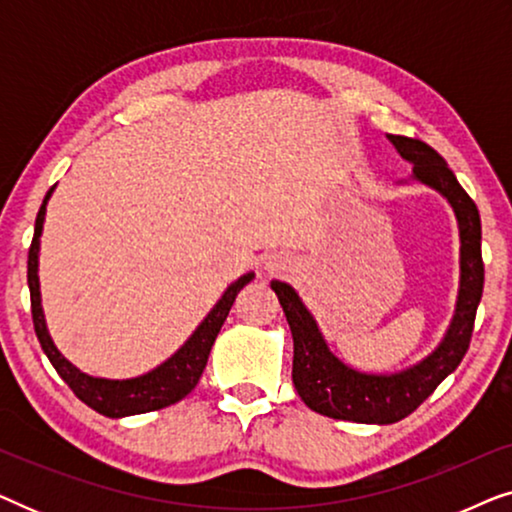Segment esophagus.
<instances>
[{
    "instance_id": "34e87169",
    "label": "esophagus",
    "mask_w": 512,
    "mask_h": 512,
    "mask_svg": "<svg viewBox=\"0 0 512 512\" xmlns=\"http://www.w3.org/2000/svg\"><path fill=\"white\" fill-rule=\"evenodd\" d=\"M265 270H268V275H282V272L291 270V258L286 254H270L265 258Z\"/></svg>"
}]
</instances>
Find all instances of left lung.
Segmentation results:
<instances>
[{
  "instance_id": "left-lung-1",
  "label": "left lung",
  "mask_w": 512,
  "mask_h": 512,
  "mask_svg": "<svg viewBox=\"0 0 512 512\" xmlns=\"http://www.w3.org/2000/svg\"><path fill=\"white\" fill-rule=\"evenodd\" d=\"M403 160L412 165V179L433 188L450 202L459 226V293L445 338L433 352L401 373H361L342 363L328 349L317 321L286 282H272L293 335V387L307 408L319 415L359 424H394L415 412L468 352L478 312L485 265L482 226L475 202L454 177L438 151L422 139L387 135Z\"/></svg>"
}]
</instances>
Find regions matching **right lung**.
<instances>
[{
    "mask_svg": "<svg viewBox=\"0 0 512 512\" xmlns=\"http://www.w3.org/2000/svg\"><path fill=\"white\" fill-rule=\"evenodd\" d=\"M55 188V186H53ZM51 191L46 193L41 209L37 214V223H34V237L30 254H27V286H30V300H32V321L34 333L41 342V349L58 370V375L69 384L76 398H81L88 408L100 412L104 417H130L142 415V412L160 410L167 405L181 401V398L191 394L198 384L202 370L207 366L209 352L219 335L223 321H226L230 307H233L237 293L254 279V272H247L237 282H233L223 293L219 303L212 307V312L202 319V324L195 328L191 338L174 352L170 359L160 363L158 368L149 370V373L130 377V380H104V377H93L81 373L74 363H69L65 356L58 352L53 345L51 335H48L44 310H41V291H39V237L44 230V216H46V202L51 198Z\"/></svg>",
    "mask_w": 512,
    "mask_h": 512,
    "instance_id": "add662e5",
    "label": "right lung"
}]
</instances>
